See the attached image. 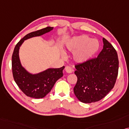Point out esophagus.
Masks as SVG:
<instances>
[{
  "label": "esophagus",
  "instance_id": "1",
  "mask_svg": "<svg viewBox=\"0 0 129 129\" xmlns=\"http://www.w3.org/2000/svg\"><path fill=\"white\" fill-rule=\"evenodd\" d=\"M65 70H66V71L67 72V73H71L72 71H73V70H72V68L70 67L69 66H67L66 67V68H65Z\"/></svg>",
  "mask_w": 129,
  "mask_h": 129
}]
</instances>
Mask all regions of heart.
Returning <instances> with one entry per match:
<instances>
[{
  "label": "heart",
  "mask_w": 129,
  "mask_h": 129,
  "mask_svg": "<svg viewBox=\"0 0 129 129\" xmlns=\"http://www.w3.org/2000/svg\"><path fill=\"white\" fill-rule=\"evenodd\" d=\"M99 48V41L90 39L86 35L74 38L68 45V49L75 52L74 60L79 63L84 62L88 60L97 52Z\"/></svg>",
  "instance_id": "heart-1"
}]
</instances>
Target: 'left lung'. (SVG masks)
Wrapping results in <instances>:
<instances>
[{"label": "left lung", "mask_w": 129, "mask_h": 129, "mask_svg": "<svg viewBox=\"0 0 129 129\" xmlns=\"http://www.w3.org/2000/svg\"><path fill=\"white\" fill-rule=\"evenodd\" d=\"M103 48L97 58L75 66L77 77L74 88L75 96L84 103L102 100L112 90L118 75L117 53L113 45L103 38Z\"/></svg>", "instance_id": "1"}]
</instances>
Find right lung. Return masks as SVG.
I'll return each mask as SVG.
<instances>
[{
  "instance_id": "obj_1",
  "label": "right lung",
  "mask_w": 129,
  "mask_h": 129,
  "mask_svg": "<svg viewBox=\"0 0 129 129\" xmlns=\"http://www.w3.org/2000/svg\"><path fill=\"white\" fill-rule=\"evenodd\" d=\"M54 27L45 28L30 32L19 41L15 46L12 57V68L13 78L22 91L27 97L41 99L48 94L58 79L63 76L65 67L59 68H48L41 73L32 74L27 72L20 63L19 50L24 41L30 38L39 37L50 32Z\"/></svg>"
}]
</instances>
